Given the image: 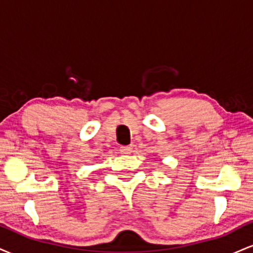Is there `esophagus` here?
<instances>
[{"label": "esophagus", "mask_w": 253, "mask_h": 253, "mask_svg": "<svg viewBox=\"0 0 253 253\" xmlns=\"http://www.w3.org/2000/svg\"><path fill=\"white\" fill-rule=\"evenodd\" d=\"M130 152H132V146H130V145L120 147V153H123V155H129Z\"/></svg>", "instance_id": "1"}]
</instances>
